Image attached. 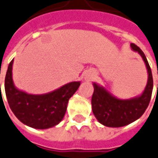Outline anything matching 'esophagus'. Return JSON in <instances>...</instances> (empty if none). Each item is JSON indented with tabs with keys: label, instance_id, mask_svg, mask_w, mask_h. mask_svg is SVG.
<instances>
[{
	"label": "esophagus",
	"instance_id": "obj_1",
	"mask_svg": "<svg viewBox=\"0 0 158 158\" xmlns=\"http://www.w3.org/2000/svg\"><path fill=\"white\" fill-rule=\"evenodd\" d=\"M93 77H94V73H93L92 72H88V73L85 75V77L84 78H85V81H90L92 79Z\"/></svg>",
	"mask_w": 158,
	"mask_h": 158
}]
</instances>
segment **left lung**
I'll use <instances>...</instances> for the list:
<instances>
[{
  "label": "left lung",
  "instance_id": "left-lung-1",
  "mask_svg": "<svg viewBox=\"0 0 158 158\" xmlns=\"http://www.w3.org/2000/svg\"><path fill=\"white\" fill-rule=\"evenodd\" d=\"M130 47L134 52H138L143 60L148 72V82L141 95L126 100L117 98L104 86L93 83V114L101 124L107 127L118 128L134 122L143 114L151 100L153 80L148 62L143 52L137 45L131 44Z\"/></svg>",
  "mask_w": 158,
  "mask_h": 158
}]
</instances>
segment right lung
<instances>
[{"instance_id":"right-lung-1","label":"right lung","mask_w":158,"mask_h":158,"mask_svg":"<svg viewBox=\"0 0 158 158\" xmlns=\"http://www.w3.org/2000/svg\"><path fill=\"white\" fill-rule=\"evenodd\" d=\"M13 62L14 59L8 66L5 90L15 115L34 129H46L58 124L65 115L69 99L77 90L81 81H72L46 94H29L15 87L12 77Z\"/></svg>"}]
</instances>
